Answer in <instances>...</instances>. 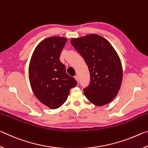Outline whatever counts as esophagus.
Segmentation results:
<instances>
[{
	"instance_id": "esophagus-1",
	"label": "esophagus",
	"mask_w": 148,
	"mask_h": 148,
	"mask_svg": "<svg viewBox=\"0 0 148 148\" xmlns=\"http://www.w3.org/2000/svg\"><path fill=\"white\" fill-rule=\"evenodd\" d=\"M74 78L76 79V81H77V82H79V77H78V76H74Z\"/></svg>"
}]
</instances>
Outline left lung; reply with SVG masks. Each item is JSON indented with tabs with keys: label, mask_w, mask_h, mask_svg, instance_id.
I'll list each match as a JSON object with an SVG mask.
<instances>
[{
	"label": "left lung",
	"mask_w": 148,
	"mask_h": 148,
	"mask_svg": "<svg viewBox=\"0 0 148 148\" xmlns=\"http://www.w3.org/2000/svg\"><path fill=\"white\" fill-rule=\"evenodd\" d=\"M71 44L86 61L91 81L84 89L87 99L97 106L110 103L116 97L123 78L122 65L110 42L98 34L72 38Z\"/></svg>",
	"instance_id": "obj_1"
}]
</instances>
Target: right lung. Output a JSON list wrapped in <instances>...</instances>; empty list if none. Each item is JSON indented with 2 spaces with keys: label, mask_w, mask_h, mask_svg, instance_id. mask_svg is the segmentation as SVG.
<instances>
[{
  "label": "right lung",
  "mask_w": 148,
  "mask_h": 148,
  "mask_svg": "<svg viewBox=\"0 0 148 148\" xmlns=\"http://www.w3.org/2000/svg\"><path fill=\"white\" fill-rule=\"evenodd\" d=\"M66 42V38L60 36L44 39L35 48L29 63L32 91L42 104L51 109L61 106L68 98L70 89L77 85L59 59Z\"/></svg>",
  "instance_id": "1"
}]
</instances>
